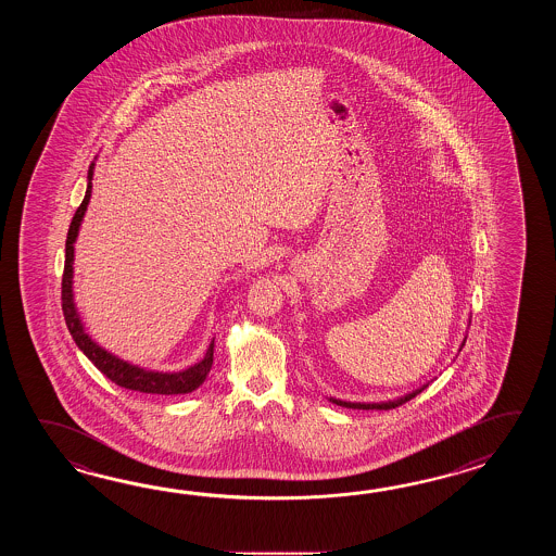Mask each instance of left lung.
<instances>
[{
  "mask_svg": "<svg viewBox=\"0 0 556 556\" xmlns=\"http://www.w3.org/2000/svg\"><path fill=\"white\" fill-rule=\"evenodd\" d=\"M465 345V342L462 343ZM427 386L424 388H419V390L412 391V393H407V395H403V397H397V400H393V402H381V403H352V402H342V400H333L330 397L331 403H336V405H342V407H350V409H393V407H397V405H402V403L409 402V400H414L415 395L419 393V391L426 390Z\"/></svg>",
  "mask_w": 556,
  "mask_h": 556,
  "instance_id": "left-lung-1",
  "label": "left lung"
}]
</instances>
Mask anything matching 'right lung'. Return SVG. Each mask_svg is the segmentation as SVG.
Here are the masks:
<instances>
[{"instance_id": "right-lung-1", "label": "right lung", "mask_w": 556, "mask_h": 556, "mask_svg": "<svg viewBox=\"0 0 556 556\" xmlns=\"http://www.w3.org/2000/svg\"><path fill=\"white\" fill-rule=\"evenodd\" d=\"M94 163L89 166L87 173V190H85V199L79 208L75 211L70 232H67V242H65V266H63V280H61V307H63V316L65 324L70 328L75 343L79 345V350L84 352L94 367L105 374L106 378L113 383H117L125 390L141 391V393H159V395H178V393H190L202 386V381L208 376L211 367H213L214 338L206 354L199 364L187 367L182 371L175 374H163V371H151V369H142L139 366H132L129 362H123L117 355L109 354L101 345L89 338V333H85L84 324L77 314V307L73 302V254H75V240L79 235V226L84 220L87 204L91 199V180H93Z\"/></svg>"}]
</instances>
